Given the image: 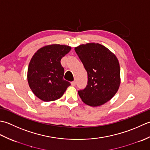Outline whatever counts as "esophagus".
Here are the masks:
<instances>
[{
	"mask_svg": "<svg viewBox=\"0 0 150 150\" xmlns=\"http://www.w3.org/2000/svg\"><path fill=\"white\" fill-rule=\"evenodd\" d=\"M71 85H72V86H75V85H76V81H72L71 82Z\"/></svg>",
	"mask_w": 150,
	"mask_h": 150,
	"instance_id": "esophagus-1",
	"label": "esophagus"
}]
</instances>
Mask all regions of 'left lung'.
I'll return each mask as SVG.
<instances>
[{"mask_svg":"<svg viewBox=\"0 0 150 150\" xmlns=\"http://www.w3.org/2000/svg\"><path fill=\"white\" fill-rule=\"evenodd\" d=\"M88 75L87 87L78 91L88 105L104 104L113 97L120 85V64L115 55L99 43L90 42L74 48Z\"/></svg>","mask_w":150,"mask_h":150,"instance_id":"8db88e82","label":"left lung"}]
</instances>
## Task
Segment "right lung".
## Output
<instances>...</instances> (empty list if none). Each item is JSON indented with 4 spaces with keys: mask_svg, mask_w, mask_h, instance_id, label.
<instances>
[{
    "mask_svg": "<svg viewBox=\"0 0 150 150\" xmlns=\"http://www.w3.org/2000/svg\"><path fill=\"white\" fill-rule=\"evenodd\" d=\"M71 47L53 44L42 47L30 60L27 79L30 88L35 95L44 102L60 98L70 82L63 79L64 69L60 61Z\"/></svg>",
    "mask_w": 150,
    "mask_h": 150,
    "instance_id": "obj_1",
    "label": "right lung"
}]
</instances>
